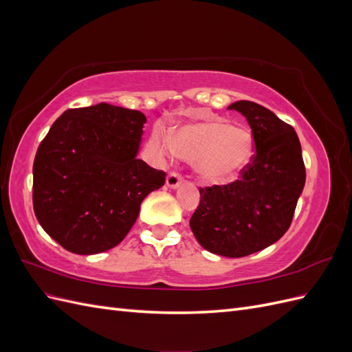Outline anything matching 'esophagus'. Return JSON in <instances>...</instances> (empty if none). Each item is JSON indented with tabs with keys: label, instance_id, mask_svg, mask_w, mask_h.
Wrapping results in <instances>:
<instances>
[{
	"label": "esophagus",
	"instance_id": "obj_1",
	"mask_svg": "<svg viewBox=\"0 0 352 352\" xmlns=\"http://www.w3.org/2000/svg\"><path fill=\"white\" fill-rule=\"evenodd\" d=\"M180 184H182V176L175 173V172L170 173V175L166 177V185H167L168 188L176 189Z\"/></svg>",
	"mask_w": 352,
	"mask_h": 352
}]
</instances>
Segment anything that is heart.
<instances>
[{
    "label": "heart",
    "instance_id": "b5f03b06",
    "mask_svg": "<svg viewBox=\"0 0 352 352\" xmlns=\"http://www.w3.org/2000/svg\"><path fill=\"white\" fill-rule=\"evenodd\" d=\"M153 145L162 155H179L194 162L197 175L208 184L226 185L250 167L255 155V141L245 126H229L220 120L185 124L172 136L153 135Z\"/></svg>",
    "mask_w": 352,
    "mask_h": 352
}]
</instances>
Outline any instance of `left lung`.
Returning <instances> with one entry per match:
<instances>
[{"label": "left lung", "mask_w": 352, "mask_h": 352, "mask_svg": "<svg viewBox=\"0 0 352 352\" xmlns=\"http://www.w3.org/2000/svg\"><path fill=\"white\" fill-rule=\"evenodd\" d=\"M255 141V155L236 182L199 188V204L189 220L204 250L238 258L270 247L289 229L305 185L301 144L292 126L252 101H236Z\"/></svg>", "instance_id": "1"}]
</instances>
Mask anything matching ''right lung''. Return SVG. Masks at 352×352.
<instances>
[{
  "label": "right lung",
  "mask_w": 352,
  "mask_h": 352,
  "mask_svg": "<svg viewBox=\"0 0 352 352\" xmlns=\"http://www.w3.org/2000/svg\"><path fill=\"white\" fill-rule=\"evenodd\" d=\"M146 117L107 102L70 109L52 123L34 162V210L73 254L109 251L129 233L141 202L166 173L136 158Z\"/></svg>",
  "instance_id": "1"
}]
</instances>
